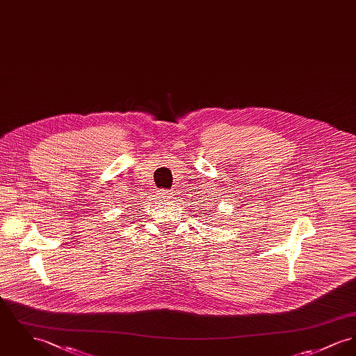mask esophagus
I'll return each instance as SVG.
<instances>
[{
    "label": "esophagus",
    "instance_id": "34e87169",
    "mask_svg": "<svg viewBox=\"0 0 356 356\" xmlns=\"http://www.w3.org/2000/svg\"><path fill=\"white\" fill-rule=\"evenodd\" d=\"M155 197L159 202H166L167 200L171 197V193L167 190H159V191H156Z\"/></svg>",
    "mask_w": 356,
    "mask_h": 356
}]
</instances>
